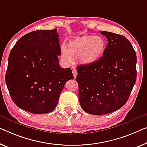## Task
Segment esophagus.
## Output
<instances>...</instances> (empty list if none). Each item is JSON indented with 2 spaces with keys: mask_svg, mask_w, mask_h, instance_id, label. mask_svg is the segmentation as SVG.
<instances>
[{
  "mask_svg": "<svg viewBox=\"0 0 147 147\" xmlns=\"http://www.w3.org/2000/svg\"><path fill=\"white\" fill-rule=\"evenodd\" d=\"M72 70H73V74L74 78H75L76 77V75H77V71H76V69H74V68H73Z\"/></svg>",
  "mask_w": 147,
  "mask_h": 147,
  "instance_id": "34e87169",
  "label": "esophagus"
}]
</instances>
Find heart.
<instances>
[{"label": "heart", "mask_w": 147, "mask_h": 147, "mask_svg": "<svg viewBox=\"0 0 147 147\" xmlns=\"http://www.w3.org/2000/svg\"><path fill=\"white\" fill-rule=\"evenodd\" d=\"M106 47V40L102 37L85 35L70 41L68 48L65 45L61 46V56L69 63L73 62L75 56L79 57L82 64L90 65L102 58Z\"/></svg>", "instance_id": "heart-1"}]
</instances>
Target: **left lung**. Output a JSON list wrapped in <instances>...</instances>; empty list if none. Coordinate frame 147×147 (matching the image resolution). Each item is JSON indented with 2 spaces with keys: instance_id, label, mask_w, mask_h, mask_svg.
<instances>
[{
  "instance_id": "1",
  "label": "left lung",
  "mask_w": 147,
  "mask_h": 147,
  "mask_svg": "<svg viewBox=\"0 0 147 147\" xmlns=\"http://www.w3.org/2000/svg\"><path fill=\"white\" fill-rule=\"evenodd\" d=\"M108 39L102 58L90 65L77 67L76 78L83 110L104 115L125 104L136 82L137 55L129 41L121 35L100 32Z\"/></svg>"
}]
</instances>
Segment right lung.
I'll return each instance as SVG.
<instances>
[{
    "label": "right lung",
    "instance_id": "add662e5",
    "mask_svg": "<svg viewBox=\"0 0 147 147\" xmlns=\"http://www.w3.org/2000/svg\"><path fill=\"white\" fill-rule=\"evenodd\" d=\"M59 36L57 29L30 32L10 53L6 86L14 104L30 113L52 111L65 83L74 79L71 69L59 66Z\"/></svg>",
    "mask_w": 147,
    "mask_h": 147
}]
</instances>
